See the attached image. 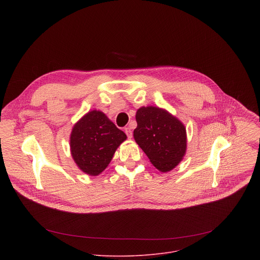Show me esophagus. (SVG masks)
Segmentation results:
<instances>
[{
    "instance_id": "esophagus-1",
    "label": "esophagus",
    "mask_w": 260,
    "mask_h": 260,
    "mask_svg": "<svg viewBox=\"0 0 260 260\" xmlns=\"http://www.w3.org/2000/svg\"><path fill=\"white\" fill-rule=\"evenodd\" d=\"M124 132H125V134H126L127 138H128V139H132V137H133V132H132L131 127H125Z\"/></svg>"
}]
</instances>
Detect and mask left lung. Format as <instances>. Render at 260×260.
Instances as JSON below:
<instances>
[{
  "label": "left lung",
  "instance_id": "1",
  "mask_svg": "<svg viewBox=\"0 0 260 260\" xmlns=\"http://www.w3.org/2000/svg\"><path fill=\"white\" fill-rule=\"evenodd\" d=\"M134 138L151 164L167 173L179 165L186 152V128L167 110L141 107L136 114Z\"/></svg>",
  "mask_w": 260,
  "mask_h": 260
}]
</instances>
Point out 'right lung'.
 Here are the masks:
<instances>
[{
	"label": "right lung",
	"instance_id": "right-lung-1",
	"mask_svg": "<svg viewBox=\"0 0 260 260\" xmlns=\"http://www.w3.org/2000/svg\"><path fill=\"white\" fill-rule=\"evenodd\" d=\"M126 135L103 112L89 111L75 125L71 137V154L78 168L89 176L100 175L112 160Z\"/></svg>",
	"mask_w": 260,
	"mask_h": 260
}]
</instances>
